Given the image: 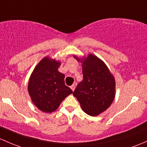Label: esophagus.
Returning a JSON list of instances; mask_svg holds the SVG:
<instances>
[{
    "label": "esophagus",
    "mask_w": 147,
    "mask_h": 147,
    "mask_svg": "<svg viewBox=\"0 0 147 147\" xmlns=\"http://www.w3.org/2000/svg\"><path fill=\"white\" fill-rule=\"evenodd\" d=\"M70 89H72V92H74V90H75V85H74V84H72V86H70Z\"/></svg>",
    "instance_id": "esophagus-1"
}]
</instances>
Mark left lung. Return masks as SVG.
<instances>
[{"instance_id": "1", "label": "left lung", "mask_w": 147, "mask_h": 147, "mask_svg": "<svg viewBox=\"0 0 147 147\" xmlns=\"http://www.w3.org/2000/svg\"><path fill=\"white\" fill-rule=\"evenodd\" d=\"M74 58L82 63L83 80L73 95L86 114L96 116L109 109L115 98V82L106 65L93 54Z\"/></svg>"}]
</instances>
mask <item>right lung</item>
Returning a JSON list of instances; mask_svg holds the SVG:
<instances>
[{"instance_id":"1","label":"right lung","mask_w":147,"mask_h":147,"mask_svg":"<svg viewBox=\"0 0 147 147\" xmlns=\"http://www.w3.org/2000/svg\"><path fill=\"white\" fill-rule=\"evenodd\" d=\"M61 62L43 58L34 69L28 83L32 101L39 110L53 112L72 91L65 84V75L58 71Z\"/></svg>"}]
</instances>
